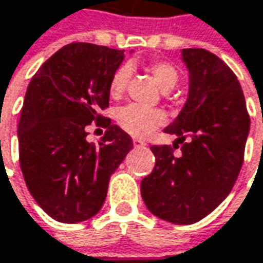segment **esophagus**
I'll return each instance as SVG.
<instances>
[{
    "label": "esophagus",
    "instance_id": "34e87169",
    "mask_svg": "<svg viewBox=\"0 0 263 263\" xmlns=\"http://www.w3.org/2000/svg\"><path fill=\"white\" fill-rule=\"evenodd\" d=\"M133 143H134V146H136V148H143V146H146V143H145L142 139H134V140H133Z\"/></svg>",
    "mask_w": 263,
    "mask_h": 263
}]
</instances>
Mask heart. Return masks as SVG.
<instances>
[{"mask_svg": "<svg viewBox=\"0 0 263 263\" xmlns=\"http://www.w3.org/2000/svg\"><path fill=\"white\" fill-rule=\"evenodd\" d=\"M151 72L154 75V80L157 84L168 90L174 87L179 81V72L177 69L166 61H156L151 64ZM129 80V67L120 66L109 81V95L112 98H120L126 89ZM166 117L160 109L156 107H145L139 104H127L117 110V123L118 126L134 137H146L153 130H156L159 126L165 123Z\"/></svg>", "mask_w": 263, "mask_h": 263, "instance_id": "obj_1", "label": "heart"}]
</instances>
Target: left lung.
Segmentation results:
<instances>
[{
    "label": "left lung",
    "instance_id": "left-lung-1",
    "mask_svg": "<svg viewBox=\"0 0 263 263\" xmlns=\"http://www.w3.org/2000/svg\"><path fill=\"white\" fill-rule=\"evenodd\" d=\"M182 60L190 70V93L165 127L177 140L151 146L156 166L140 191L154 216L191 225L231 193L243 163L250 115L240 83L225 61L205 49H183ZM179 144L182 153L176 156Z\"/></svg>",
    "mask_w": 263,
    "mask_h": 263
}]
</instances>
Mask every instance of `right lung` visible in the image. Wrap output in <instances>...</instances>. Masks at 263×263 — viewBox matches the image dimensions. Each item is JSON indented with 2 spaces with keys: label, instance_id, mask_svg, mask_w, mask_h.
I'll return each instance as SVG.
<instances>
[{
  "label": "right lung",
  "instance_id": "1",
  "mask_svg": "<svg viewBox=\"0 0 263 263\" xmlns=\"http://www.w3.org/2000/svg\"><path fill=\"white\" fill-rule=\"evenodd\" d=\"M123 50L70 43L55 52L29 83L18 124L20 166L29 193L52 219L77 223L104 203L109 179L133 149L121 127L100 110L109 106V81ZM106 127L98 147L87 126Z\"/></svg>",
  "mask_w": 263,
  "mask_h": 263
}]
</instances>
